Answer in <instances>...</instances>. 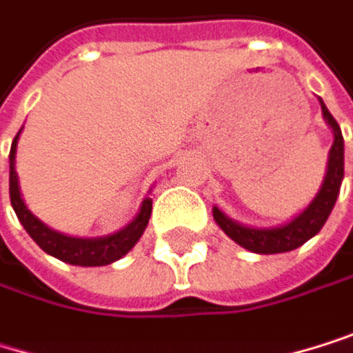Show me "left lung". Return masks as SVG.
Listing matches in <instances>:
<instances>
[{"mask_svg": "<svg viewBox=\"0 0 353 353\" xmlns=\"http://www.w3.org/2000/svg\"><path fill=\"white\" fill-rule=\"evenodd\" d=\"M320 104H322V114H324L326 123L331 125L333 134H335V142L329 152V167H326V175H324L320 192L316 194V199L310 203V207L301 215H297L287 225H281V228H247V225H241V223L228 219L215 207L213 217H215L217 225L241 247H245L253 253H261V255L287 253V251L301 247L312 236H316L324 225V221L329 219V215L335 207V201L339 196L341 180H343V136H341V128L335 121V117L329 112V108L324 106L322 100H320Z\"/></svg>", "mask_w": 353, "mask_h": 353, "instance_id": "8db88e82", "label": "left lung"}]
</instances>
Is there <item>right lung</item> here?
I'll return each mask as SVG.
<instances>
[{
	"instance_id": "right-lung-1",
	"label": "right lung",
	"mask_w": 353,
	"mask_h": 353,
	"mask_svg": "<svg viewBox=\"0 0 353 353\" xmlns=\"http://www.w3.org/2000/svg\"><path fill=\"white\" fill-rule=\"evenodd\" d=\"M20 132L16 134L12 148H10V201L12 207L20 219V223L24 225V230L29 232V236L50 255L58 257L60 261L72 263V265H108L117 259H121L125 253H128L142 236V232L146 230L150 213H152V201L146 199L142 203V209L138 213V217L125 225L123 230H119L117 234L110 236H102V239H70L64 236L56 230H50L46 223H41L29 209L24 205V201L20 199V188H18V175L14 169V159H16V142H18Z\"/></svg>"
}]
</instances>
